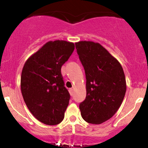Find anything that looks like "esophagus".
<instances>
[{"label":"esophagus","instance_id":"esophagus-1","mask_svg":"<svg viewBox=\"0 0 148 148\" xmlns=\"http://www.w3.org/2000/svg\"><path fill=\"white\" fill-rule=\"evenodd\" d=\"M69 92H70V95H73V92H73V88H70V90H69Z\"/></svg>","mask_w":148,"mask_h":148}]
</instances>
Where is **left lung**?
Segmentation results:
<instances>
[{
  "instance_id": "8db88e82",
  "label": "left lung",
  "mask_w": 148,
  "mask_h": 148,
  "mask_svg": "<svg viewBox=\"0 0 148 148\" xmlns=\"http://www.w3.org/2000/svg\"><path fill=\"white\" fill-rule=\"evenodd\" d=\"M79 59L86 75L85 100L80 103L82 118L99 125L114 116L126 92V80L122 66L99 43H75Z\"/></svg>"
}]
</instances>
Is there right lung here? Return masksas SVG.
Here are the masks:
<instances>
[{
    "instance_id": "1",
    "label": "right lung",
    "mask_w": 148,
    "mask_h": 148,
    "mask_svg": "<svg viewBox=\"0 0 148 148\" xmlns=\"http://www.w3.org/2000/svg\"><path fill=\"white\" fill-rule=\"evenodd\" d=\"M75 49L73 43H46L27 59L21 78L23 100L35 118L56 125L64 118L70 95L64 87L61 69Z\"/></svg>"
}]
</instances>
